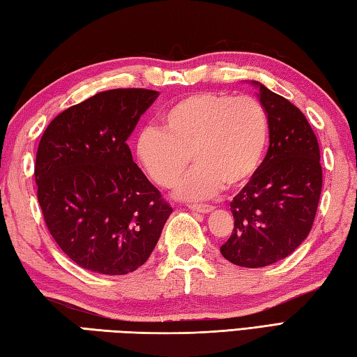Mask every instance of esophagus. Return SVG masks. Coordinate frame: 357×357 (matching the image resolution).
<instances>
[{
	"label": "esophagus",
	"instance_id": "obj_1",
	"mask_svg": "<svg viewBox=\"0 0 357 357\" xmlns=\"http://www.w3.org/2000/svg\"><path fill=\"white\" fill-rule=\"evenodd\" d=\"M189 209L197 211V213H202V214H208V213H211V211H213L214 208L211 206V205H189Z\"/></svg>",
	"mask_w": 357,
	"mask_h": 357
}]
</instances>
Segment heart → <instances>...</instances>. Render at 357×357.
Masks as SVG:
<instances>
[{
	"instance_id": "1",
	"label": "heart",
	"mask_w": 357,
	"mask_h": 357,
	"mask_svg": "<svg viewBox=\"0 0 357 357\" xmlns=\"http://www.w3.org/2000/svg\"><path fill=\"white\" fill-rule=\"evenodd\" d=\"M270 140L265 107L250 97L199 92L162 114V129L138 134L135 155L158 186L171 188L189 160L195 163L176 188L181 200L209 199L243 186L264 162Z\"/></svg>"
}]
</instances>
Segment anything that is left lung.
Instances as JSON below:
<instances>
[{
  "label": "left lung",
  "instance_id": "1",
  "mask_svg": "<svg viewBox=\"0 0 357 357\" xmlns=\"http://www.w3.org/2000/svg\"><path fill=\"white\" fill-rule=\"evenodd\" d=\"M270 120V148L246 186L231 202L234 229L222 256L245 268L288 257L310 234L322 191L321 151L299 107L259 82Z\"/></svg>",
  "mask_w": 357,
  "mask_h": 357
}]
</instances>
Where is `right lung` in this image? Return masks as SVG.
Instances as JSON below:
<instances>
[{"label":"right lung","instance_id":"obj_1","mask_svg":"<svg viewBox=\"0 0 357 357\" xmlns=\"http://www.w3.org/2000/svg\"><path fill=\"white\" fill-rule=\"evenodd\" d=\"M157 97L149 89L98 92L56 115L41 137L35 181L46 227L84 270L135 271L172 213L126 143Z\"/></svg>","mask_w":357,"mask_h":357}]
</instances>
